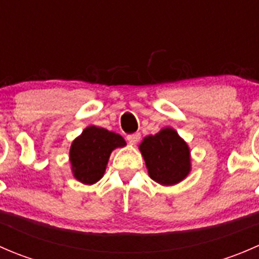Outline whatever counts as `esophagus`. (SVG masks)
Returning a JSON list of instances; mask_svg holds the SVG:
<instances>
[{
	"instance_id": "34e87169",
	"label": "esophagus",
	"mask_w": 259,
	"mask_h": 259,
	"mask_svg": "<svg viewBox=\"0 0 259 259\" xmlns=\"http://www.w3.org/2000/svg\"><path fill=\"white\" fill-rule=\"evenodd\" d=\"M139 139H140V133H134V134H129V135H127V137H126V140H127V142H129L132 145L137 144V143L139 142Z\"/></svg>"
}]
</instances>
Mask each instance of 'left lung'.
Returning a JSON list of instances; mask_svg holds the SVG:
<instances>
[{
    "label": "left lung",
    "mask_w": 259,
    "mask_h": 259,
    "mask_svg": "<svg viewBox=\"0 0 259 259\" xmlns=\"http://www.w3.org/2000/svg\"><path fill=\"white\" fill-rule=\"evenodd\" d=\"M149 177L161 185L182 182L190 171L189 148L170 127L144 138L139 146Z\"/></svg>",
    "instance_id": "8db88e82"
}]
</instances>
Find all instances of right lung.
<instances>
[{
	"label": "right lung",
	"instance_id": "1",
	"mask_svg": "<svg viewBox=\"0 0 259 259\" xmlns=\"http://www.w3.org/2000/svg\"><path fill=\"white\" fill-rule=\"evenodd\" d=\"M124 145L125 140L119 134L104 127H86L70 149V161L75 178L83 184H94L100 180L111 151Z\"/></svg>",
	"mask_w": 259,
	"mask_h": 259
}]
</instances>
